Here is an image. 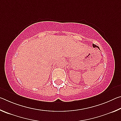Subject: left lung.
<instances>
[{"mask_svg": "<svg viewBox=\"0 0 121 121\" xmlns=\"http://www.w3.org/2000/svg\"><path fill=\"white\" fill-rule=\"evenodd\" d=\"M92 45H93V48H98L99 49V47H98V46H97V45H95V44H92Z\"/></svg>", "mask_w": 121, "mask_h": 121, "instance_id": "obj_1", "label": "left lung"}]
</instances>
